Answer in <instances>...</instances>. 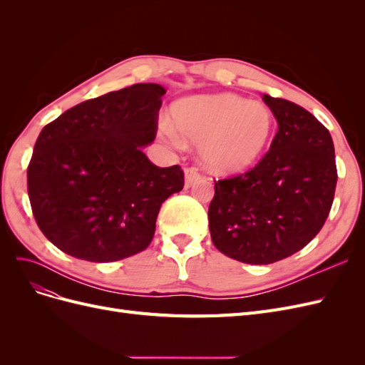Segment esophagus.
Instances as JSON below:
<instances>
[{
  "label": "esophagus",
  "instance_id": "34e87169",
  "mask_svg": "<svg viewBox=\"0 0 365 365\" xmlns=\"http://www.w3.org/2000/svg\"><path fill=\"white\" fill-rule=\"evenodd\" d=\"M200 180H201V175L197 173V170L195 168H187L184 170V185H185V189H190V187L196 181H200Z\"/></svg>",
  "mask_w": 365,
  "mask_h": 365
}]
</instances>
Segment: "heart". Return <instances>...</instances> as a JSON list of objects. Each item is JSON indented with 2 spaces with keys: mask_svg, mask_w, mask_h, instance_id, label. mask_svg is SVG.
I'll list each match as a JSON object with an SVG mask.
<instances>
[{
  "mask_svg": "<svg viewBox=\"0 0 365 365\" xmlns=\"http://www.w3.org/2000/svg\"><path fill=\"white\" fill-rule=\"evenodd\" d=\"M161 134L173 146L197 143V157L213 173L230 175L250 169L267 149L274 117L267 105L236 94L193 96L176 102L172 121L163 120Z\"/></svg>",
  "mask_w": 365,
  "mask_h": 365,
  "instance_id": "obj_1",
  "label": "heart"
}]
</instances>
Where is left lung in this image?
Listing matches in <instances>:
<instances>
[{
    "label": "left lung",
    "instance_id": "left-lung-1",
    "mask_svg": "<svg viewBox=\"0 0 365 365\" xmlns=\"http://www.w3.org/2000/svg\"><path fill=\"white\" fill-rule=\"evenodd\" d=\"M279 130L256 168L215 181L208 227L225 256L268 264L304 248L324 225L336 187L329 130L304 108L263 94Z\"/></svg>",
    "mask_w": 365,
    "mask_h": 365
}]
</instances>
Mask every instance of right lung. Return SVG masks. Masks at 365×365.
Listing matches in <instances>:
<instances>
[{"label":"right lung","instance_id":"right-lung-1","mask_svg":"<svg viewBox=\"0 0 365 365\" xmlns=\"http://www.w3.org/2000/svg\"><path fill=\"white\" fill-rule=\"evenodd\" d=\"M158 83H135L85 101L41 130L27 169L36 224L76 259L115 262L146 250L161 204L184 187L180 165L158 168Z\"/></svg>","mask_w":365,"mask_h":365}]
</instances>
